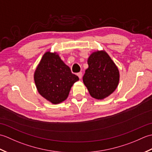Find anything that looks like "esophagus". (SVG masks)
<instances>
[{
  "label": "esophagus",
  "instance_id": "esophagus-1",
  "mask_svg": "<svg viewBox=\"0 0 152 152\" xmlns=\"http://www.w3.org/2000/svg\"><path fill=\"white\" fill-rule=\"evenodd\" d=\"M77 75H78V78L80 79H81L82 77V72H79V73H78V74H77Z\"/></svg>",
  "mask_w": 152,
  "mask_h": 152
}]
</instances>
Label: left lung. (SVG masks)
<instances>
[{
    "label": "left lung",
    "mask_w": 152,
    "mask_h": 152,
    "mask_svg": "<svg viewBox=\"0 0 152 152\" xmlns=\"http://www.w3.org/2000/svg\"><path fill=\"white\" fill-rule=\"evenodd\" d=\"M88 64L89 67L83 76V83L93 98H106L118 86V68L104 50L93 52L88 58Z\"/></svg>",
    "instance_id": "obj_1"
}]
</instances>
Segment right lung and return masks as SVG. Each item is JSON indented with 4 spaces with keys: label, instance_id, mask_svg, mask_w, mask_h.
Wrapping results in <instances>:
<instances>
[{
    "label": "right lung",
    "instance_id": "1",
    "mask_svg": "<svg viewBox=\"0 0 152 152\" xmlns=\"http://www.w3.org/2000/svg\"><path fill=\"white\" fill-rule=\"evenodd\" d=\"M39 94L54 104L67 99L72 86L79 78L61 60L59 54L48 51L45 53L34 74Z\"/></svg>",
    "mask_w": 152,
    "mask_h": 152
}]
</instances>
